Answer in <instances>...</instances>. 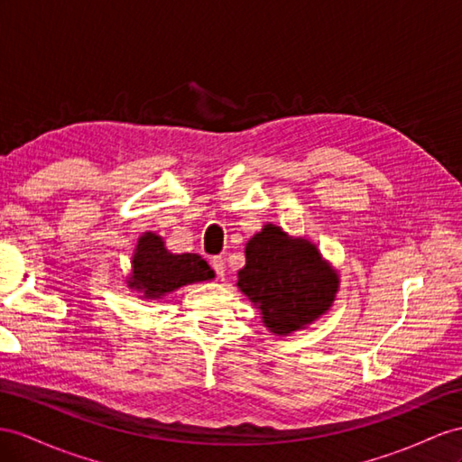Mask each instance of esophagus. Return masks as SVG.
I'll use <instances>...</instances> for the list:
<instances>
[{"mask_svg": "<svg viewBox=\"0 0 462 462\" xmlns=\"http://www.w3.org/2000/svg\"><path fill=\"white\" fill-rule=\"evenodd\" d=\"M210 267L215 269V273H217L218 277H224V273H226V265H224V259H222L220 255L210 259Z\"/></svg>", "mask_w": 462, "mask_h": 462, "instance_id": "34e87169", "label": "esophagus"}]
</instances>
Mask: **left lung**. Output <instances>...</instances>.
Returning <instances> with one entry per match:
<instances>
[{
	"label": "left lung",
	"instance_id": "left-lung-1",
	"mask_svg": "<svg viewBox=\"0 0 462 462\" xmlns=\"http://www.w3.org/2000/svg\"><path fill=\"white\" fill-rule=\"evenodd\" d=\"M238 289L262 312L271 334L289 336L329 310L339 277L312 242L265 224L245 244Z\"/></svg>",
	"mask_w": 462,
	"mask_h": 462
}]
</instances>
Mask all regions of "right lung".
I'll return each instance as SVG.
<instances>
[{"mask_svg": "<svg viewBox=\"0 0 462 462\" xmlns=\"http://www.w3.org/2000/svg\"><path fill=\"white\" fill-rule=\"evenodd\" d=\"M215 279V271L197 254H171L162 236L144 232L133 255V275L128 287L142 292V299L156 300L191 282Z\"/></svg>", "mask_w": 462, "mask_h": 462, "instance_id": "obj_1", "label": "right lung"}]
</instances>
